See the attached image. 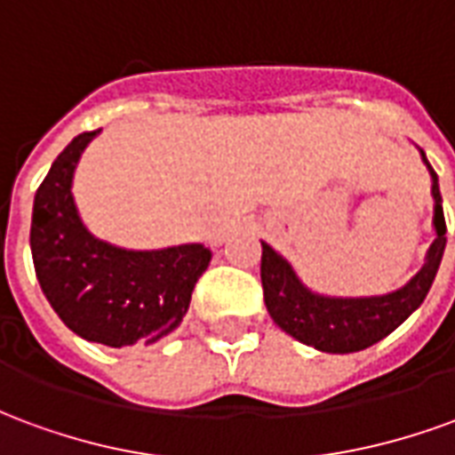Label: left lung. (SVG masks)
Wrapping results in <instances>:
<instances>
[{"instance_id":"left-lung-1","label":"left lung","mask_w":455,"mask_h":455,"mask_svg":"<svg viewBox=\"0 0 455 455\" xmlns=\"http://www.w3.org/2000/svg\"><path fill=\"white\" fill-rule=\"evenodd\" d=\"M421 153L431 175L434 195V228L436 238L427 253V263L410 283L395 292L380 297H326L316 295L302 285L292 266L277 251L263 246L260 280L263 297L273 322L297 341L324 353H355L392 334L407 316L424 302L429 287L439 273L443 248H446V219L441 207L439 178Z\"/></svg>"}]
</instances>
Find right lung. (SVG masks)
Masks as SVG:
<instances>
[{
	"instance_id": "add662e5",
	"label": "right lung",
	"mask_w": 455,
	"mask_h": 455,
	"mask_svg": "<svg viewBox=\"0 0 455 455\" xmlns=\"http://www.w3.org/2000/svg\"><path fill=\"white\" fill-rule=\"evenodd\" d=\"M75 136L36 189L31 253L45 299L68 329L112 348L156 343L188 315L192 290L212 251L202 243L126 251L94 238L73 199V175L87 143Z\"/></svg>"
}]
</instances>
